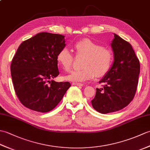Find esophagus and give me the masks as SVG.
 I'll return each instance as SVG.
<instances>
[{
    "mask_svg": "<svg viewBox=\"0 0 150 150\" xmlns=\"http://www.w3.org/2000/svg\"><path fill=\"white\" fill-rule=\"evenodd\" d=\"M72 84L74 86H83V84L79 83V82H73Z\"/></svg>",
    "mask_w": 150,
    "mask_h": 150,
    "instance_id": "34e87169",
    "label": "esophagus"
}]
</instances>
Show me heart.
<instances>
[{"label": "heart", "instance_id": "heart-1", "mask_svg": "<svg viewBox=\"0 0 150 150\" xmlns=\"http://www.w3.org/2000/svg\"><path fill=\"white\" fill-rule=\"evenodd\" d=\"M77 55H85L82 63L84 68L76 69L64 77L71 82H85L93 79L96 75L101 77L109 71L113 62L111 50L89 39L77 41L74 44ZM73 55L69 50L64 47L57 55V61L63 69L68 71L71 68Z\"/></svg>", "mask_w": 150, "mask_h": 150}]
</instances>
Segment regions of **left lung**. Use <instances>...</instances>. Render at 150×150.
I'll list each match as a JSON object with an SVG mask.
<instances>
[{"mask_svg":"<svg viewBox=\"0 0 150 150\" xmlns=\"http://www.w3.org/2000/svg\"><path fill=\"white\" fill-rule=\"evenodd\" d=\"M113 62L99 81L92 106L103 114L115 112L128 106L135 96L140 73V62L131 44L117 34L111 41Z\"/></svg>","mask_w":150,"mask_h":150,"instance_id":"8db88e82","label":"left lung"}]
</instances>
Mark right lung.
I'll use <instances>...</instances> for the list:
<instances>
[{"label":"right lung","instance_id":"add662e5","mask_svg":"<svg viewBox=\"0 0 150 150\" xmlns=\"http://www.w3.org/2000/svg\"><path fill=\"white\" fill-rule=\"evenodd\" d=\"M64 37L42 32L19 46L11 64V75L15 93L25 107L48 112L71 86L69 82L53 80L59 75L57 55L66 46Z\"/></svg>","mask_w":150,"mask_h":150}]
</instances>
